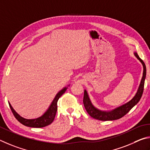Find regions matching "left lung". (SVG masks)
Instances as JSON below:
<instances>
[{
    "label": "left lung",
    "mask_w": 150,
    "mask_h": 150,
    "mask_svg": "<svg viewBox=\"0 0 150 150\" xmlns=\"http://www.w3.org/2000/svg\"><path fill=\"white\" fill-rule=\"evenodd\" d=\"M134 54L135 56L138 58V59L142 63L144 67L143 76L142 78L141 83L140 84V86H139L138 90L137 91V93H136V96L134 97L132 100L128 102L127 103L123 105L118 107V108L112 110V111L110 112H105L99 111V110L97 109L96 107H94L93 106V105L91 104L90 100V98H89L87 91L85 90L84 95H83V105H84L86 111H87L88 113L90 115L91 117H93V119H98L99 120H104V121H106V120H114L119 119L122 117H124L125 115H127L128 112L130 111L131 109H132L134 106H135L138 103L139 101L140 100L144 91V82H145V78L146 76V67L145 63H144L143 60L139 57L138 54L136 52Z\"/></svg>",
    "instance_id": "obj_1"
}]
</instances>
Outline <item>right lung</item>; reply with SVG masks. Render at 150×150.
Segmentation results:
<instances>
[{"mask_svg": "<svg viewBox=\"0 0 150 150\" xmlns=\"http://www.w3.org/2000/svg\"><path fill=\"white\" fill-rule=\"evenodd\" d=\"M67 88H64L62 89L61 91H60L57 95L55 96L54 100L52 101L51 106L49 107V109L47 110V112H45V114L40 117L38 118L35 119H23L22 117H20L16 112L14 109L12 108L11 105L9 103V105L10 107V109L12 112L13 115L15 117L18 121H19L21 124L23 125L24 126L28 127H33V128H42L47 127L49 125H51L55 117V115L57 113V101L60 98L63 93L65 92Z\"/></svg>", "mask_w": 150, "mask_h": 150, "instance_id": "right-lung-1", "label": "right lung"}]
</instances>
